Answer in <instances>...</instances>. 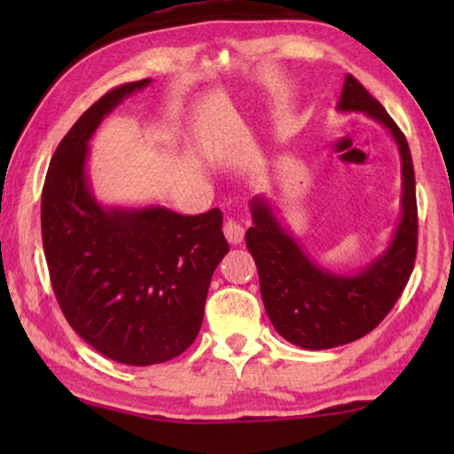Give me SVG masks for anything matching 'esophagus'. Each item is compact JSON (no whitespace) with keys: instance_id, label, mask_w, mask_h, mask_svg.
<instances>
[{"instance_id":"esophagus-1","label":"esophagus","mask_w":454,"mask_h":454,"mask_svg":"<svg viewBox=\"0 0 454 454\" xmlns=\"http://www.w3.org/2000/svg\"><path fill=\"white\" fill-rule=\"evenodd\" d=\"M224 236L230 244H240L244 240V226L236 220H228L224 224Z\"/></svg>"}]
</instances>
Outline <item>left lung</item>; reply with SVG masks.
<instances>
[{
  "label": "left lung",
  "mask_w": 454,
  "mask_h": 454,
  "mask_svg": "<svg viewBox=\"0 0 454 454\" xmlns=\"http://www.w3.org/2000/svg\"><path fill=\"white\" fill-rule=\"evenodd\" d=\"M338 112H360L388 129L401 153V220L387 248L356 272H334L306 254L270 200H250L246 246L254 258L268 318L284 340L326 350L358 340L382 322L403 294L417 256V186L409 144L379 99L347 74Z\"/></svg>",
  "instance_id": "1"
}]
</instances>
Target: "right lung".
<instances>
[{"label":"right lung","instance_id":"right-lung-1","mask_svg":"<svg viewBox=\"0 0 454 454\" xmlns=\"http://www.w3.org/2000/svg\"><path fill=\"white\" fill-rule=\"evenodd\" d=\"M152 80L124 83L86 110L53 153L42 238L59 309L90 347L129 366L180 356L196 340L212 274L228 254L218 208L104 206L88 174L90 140L114 107Z\"/></svg>","mask_w":454,"mask_h":454}]
</instances>
